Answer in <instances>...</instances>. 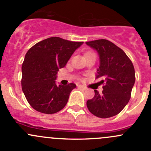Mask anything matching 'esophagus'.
<instances>
[{
  "label": "esophagus",
  "mask_w": 151,
  "mask_h": 151,
  "mask_svg": "<svg viewBox=\"0 0 151 151\" xmlns=\"http://www.w3.org/2000/svg\"><path fill=\"white\" fill-rule=\"evenodd\" d=\"M79 87H80V88L83 89V90H86V86H83V85H80V86H79Z\"/></svg>",
  "instance_id": "34e87169"
}]
</instances>
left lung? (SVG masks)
Returning <instances> with one entry per match:
<instances>
[{
	"mask_svg": "<svg viewBox=\"0 0 151 151\" xmlns=\"http://www.w3.org/2000/svg\"><path fill=\"white\" fill-rule=\"evenodd\" d=\"M97 52L99 66L96 78H102L103 91L94 90L93 99L86 102L92 114L109 118L118 114L129 102L135 83V71L132 62L122 49L105 39L86 42Z\"/></svg>",
	"mask_w": 151,
	"mask_h": 151,
	"instance_id": "8db88e82",
	"label": "left lung"
}]
</instances>
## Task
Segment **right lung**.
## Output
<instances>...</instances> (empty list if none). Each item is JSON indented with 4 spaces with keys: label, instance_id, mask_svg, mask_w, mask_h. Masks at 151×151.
<instances>
[{
    "label": "right lung",
    "instance_id": "1",
    "mask_svg": "<svg viewBox=\"0 0 151 151\" xmlns=\"http://www.w3.org/2000/svg\"><path fill=\"white\" fill-rule=\"evenodd\" d=\"M83 42H73L52 37L29 49L22 65L21 86L29 105L35 110L52 114L66 105L74 83L57 86V74L66 65Z\"/></svg>",
    "mask_w": 151,
    "mask_h": 151
}]
</instances>
